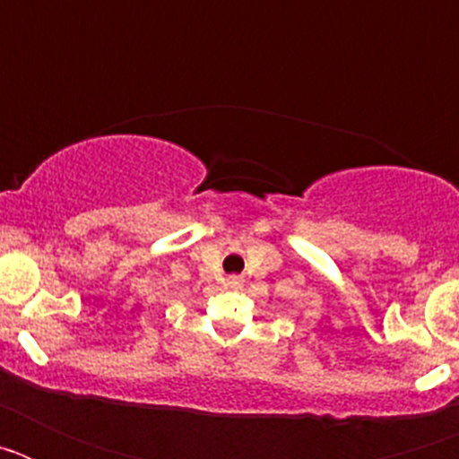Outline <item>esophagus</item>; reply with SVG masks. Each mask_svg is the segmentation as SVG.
I'll return each mask as SVG.
<instances>
[{"label": "esophagus", "instance_id": "obj_1", "mask_svg": "<svg viewBox=\"0 0 459 459\" xmlns=\"http://www.w3.org/2000/svg\"><path fill=\"white\" fill-rule=\"evenodd\" d=\"M227 285L234 287V290H238V287L243 285V278L241 275H230V278H227Z\"/></svg>", "mask_w": 459, "mask_h": 459}]
</instances>
